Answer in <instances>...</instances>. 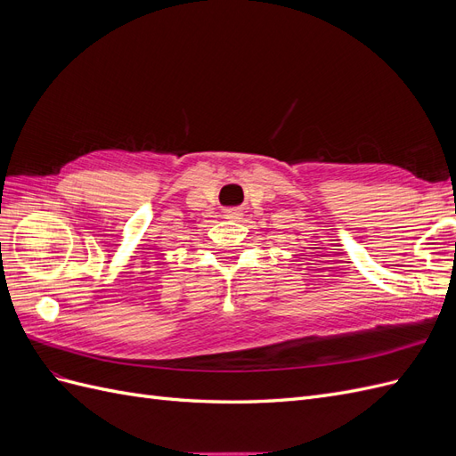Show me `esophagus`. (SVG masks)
<instances>
[{"label":"esophagus","mask_w":456,"mask_h":456,"mask_svg":"<svg viewBox=\"0 0 456 456\" xmlns=\"http://www.w3.org/2000/svg\"><path fill=\"white\" fill-rule=\"evenodd\" d=\"M224 213H226L228 218H240V216H241V213H240L238 209H226Z\"/></svg>","instance_id":"obj_1"}]
</instances>
